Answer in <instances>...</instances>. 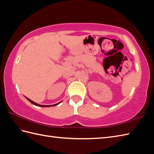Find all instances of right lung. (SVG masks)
Masks as SVG:
<instances>
[{
	"mask_svg": "<svg viewBox=\"0 0 154 154\" xmlns=\"http://www.w3.org/2000/svg\"><path fill=\"white\" fill-rule=\"evenodd\" d=\"M26 99H28L29 101H30V102L32 103V104H34V105H35V106H42V107H50V106H56V105H57V104H60L61 102H60L59 103H57V104H52V105H42V104H38V103H35V102H34V101H32V100H30V99H28V98H27V97H26Z\"/></svg>",
	"mask_w": 154,
	"mask_h": 154,
	"instance_id": "right-lung-1",
	"label": "right lung"
}]
</instances>
